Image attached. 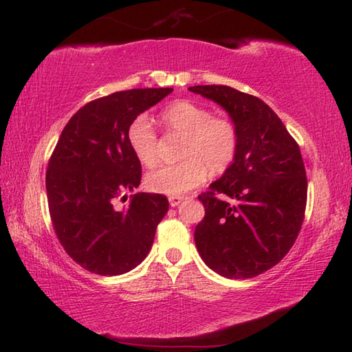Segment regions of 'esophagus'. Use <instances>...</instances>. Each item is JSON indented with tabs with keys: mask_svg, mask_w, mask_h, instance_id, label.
Returning a JSON list of instances; mask_svg holds the SVG:
<instances>
[{
	"mask_svg": "<svg viewBox=\"0 0 352 352\" xmlns=\"http://www.w3.org/2000/svg\"><path fill=\"white\" fill-rule=\"evenodd\" d=\"M184 199H188L186 195H170L169 204H170V206H178Z\"/></svg>",
	"mask_w": 352,
	"mask_h": 352,
	"instance_id": "1",
	"label": "esophagus"
}]
</instances>
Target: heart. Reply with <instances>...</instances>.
I'll use <instances>...</instances> for the list:
<instances>
[{
  "label": "heart",
  "mask_w": 352,
  "mask_h": 352,
  "mask_svg": "<svg viewBox=\"0 0 352 352\" xmlns=\"http://www.w3.org/2000/svg\"><path fill=\"white\" fill-rule=\"evenodd\" d=\"M169 133L183 136L178 157L182 162L148 172L146 188L152 192L178 195L205 180L208 170L222 174L237 153L239 135L236 124L190 100H174L162 111ZM129 146L136 160L147 168L158 163V135L146 116H138L127 132Z\"/></svg>",
  "instance_id": "1"
}]
</instances>
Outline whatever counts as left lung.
<instances>
[{
    "instance_id": "8db88e82",
    "label": "left lung",
    "mask_w": 352,
    "mask_h": 352,
    "mask_svg": "<svg viewBox=\"0 0 352 352\" xmlns=\"http://www.w3.org/2000/svg\"><path fill=\"white\" fill-rule=\"evenodd\" d=\"M189 91L222 107L239 135L233 163L199 195L205 217L195 226V245L219 275L254 278L289 253L305 220L307 178L300 146L259 98L226 85Z\"/></svg>"
}]
</instances>
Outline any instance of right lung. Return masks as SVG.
<instances>
[{
    "label": "right lung",
    "instance_id": "1",
    "mask_svg": "<svg viewBox=\"0 0 352 352\" xmlns=\"http://www.w3.org/2000/svg\"><path fill=\"white\" fill-rule=\"evenodd\" d=\"M172 91L135 88L94 99L74 113L57 141L46 170L52 226L65 252L88 272L122 275L151 252L168 199L138 192L124 210L115 200L141 183V163L127 141L130 124Z\"/></svg>",
    "mask_w": 352,
    "mask_h": 352
}]
</instances>
